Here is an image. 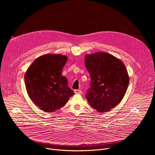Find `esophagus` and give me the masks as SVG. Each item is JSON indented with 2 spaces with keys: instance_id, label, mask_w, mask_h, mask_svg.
I'll list each match as a JSON object with an SVG mask.
<instances>
[{
  "instance_id": "obj_1",
  "label": "esophagus",
  "mask_w": 155,
  "mask_h": 155,
  "mask_svg": "<svg viewBox=\"0 0 155 155\" xmlns=\"http://www.w3.org/2000/svg\"><path fill=\"white\" fill-rule=\"evenodd\" d=\"M74 92L76 94H80L82 93L81 90H74Z\"/></svg>"
}]
</instances>
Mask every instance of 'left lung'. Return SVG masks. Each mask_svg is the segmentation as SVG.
<instances>
[{
    "instance_id": "8db88e82",
    "label": "left lung",
    "mask_w": 155,
    "mask_h": 155,
    "mask_svg": "<svg viewBox=\"0 0 155 155\" xmlns=\"http://www.w3.org/2000/svg\"><path fill=\"white\" fill-rule=\"evenodd\" d=\"M84 64L91 77L86 98L97 112H107L124 97L129 77L124 63L105 52L85 55Z\"/></svg>"
}]
</instances>
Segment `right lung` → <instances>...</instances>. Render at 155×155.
I'll return each mask as SVG.
<instances>
[{
  "label": "right lung",
  "instance_id": "obj_1",
  "mask_svg": "<svg viewBox=\"0 0 155 155\" xmlns=\"http://www.w3.org/2000/svg\"><path fill=\"white\" fill-rule=\"evenodd\" d=\"M68 58L59 54H47L35 59L25 75L28 94L43 111L53 112L65 105L75 94L62 75Z\"/></svg>",
  "mask_w": 155,
  "mask_h": 155
}]
</instances>
